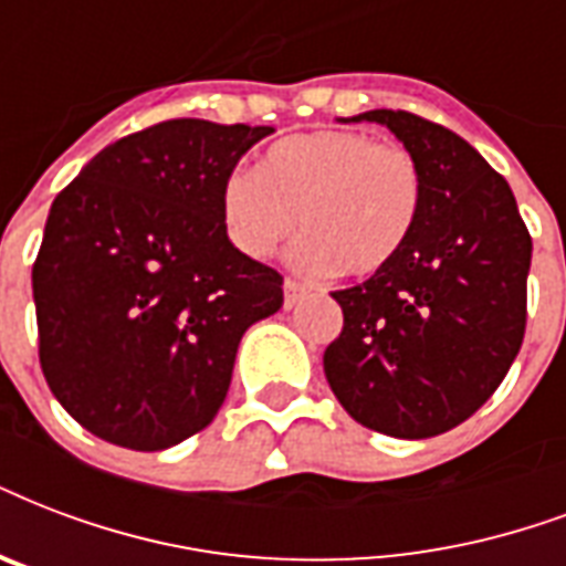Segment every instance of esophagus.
Wrapping results in <instances>:
<instances>
[{"label":"esophagus","mask_w":566,"mask_h":566,"mask_svg":"<svg viewBox=\"0 0 566 566\" xmlns=\"http://www.w3.org/2000/svg\"><path fill=\"white\" fill-rule=\"evenodd\" d=\"M302 296H305V284L293 282V279H284V308H293Z\"/></svg>","instance_id":"1"}]
</instances>
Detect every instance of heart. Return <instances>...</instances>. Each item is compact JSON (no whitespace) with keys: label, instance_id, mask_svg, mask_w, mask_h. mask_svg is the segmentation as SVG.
Here are the masks:
<instances>
[{"label":"heart","instance_id":"heart-1","mask_svg":"<svg viewBox=\"0 0 566 566\" xmlns=\"http://www.w3.org/2000/svg\"><path fill=\"white\" fill-rule=\"evenodd\" d=\"M424 201L416 157L359 129H314L275 142L261 168L222 180V226L264 261L302 226L291 261L305 273L374 275L409 243Z\"/></svg>","mask_w":566,"mask_h":566}]
</instances>
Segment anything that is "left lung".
<instances>
[{"mask_svg":"<svg viewBox=\"0 0 566 566\" xmlns=\"http://www.w3.org/2000/svg\"><path fill=\"white\" fill-rule=\"evenodd\" d=\"M344 120L391 129L421 168L424 201L386 270L332 293L344 329L323 370L359 424L439 437L484 407L523 347L532 237L507 180L457 133L403 109Z\"/></svg>","mask_w":566,"mask_h":566,"instance_id":"left-lung-1","label":"left lung"}]
</instances>
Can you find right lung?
I'll use <instances>...</instances> for the list:
<instances>
[{
    "label": "right lung",
    "mask_w": 566,
    "mask_h": 566,
    "mask_svg": "<svg viewBox=\"0 0 566 566\" xmlns=\"http://www.w3.org/2000/svg\"><path fill=\"white\" fill-rule=\"evenodd\" d=\"M273 127L175 118L124 136L55 196L32 266L41 368L88 433L163 451L213 421L282 275L222 226V180Z\"/></svg>",
    "instance_id": "right-lung-1"
}]
</instances>
